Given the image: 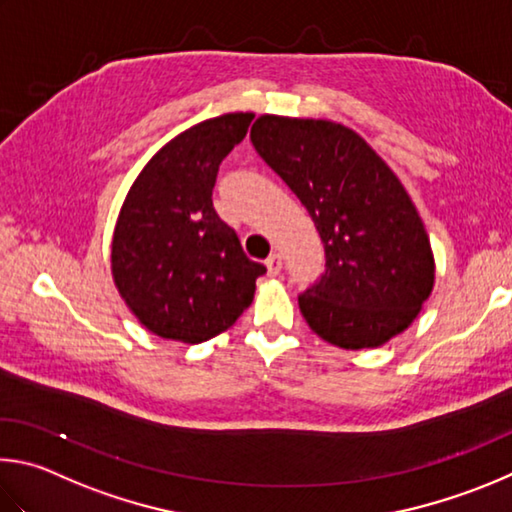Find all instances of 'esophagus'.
Listing matches in <instances>:
<instances>
[{
	"instance_id": "1",
	"label": "esophagus",
	"mask_w": 512,
	"mask_h": 512,
	"mask_svg": "<svg viewBox=\"0 0 512 512\" xmlns=\"http://www.w3.org/2000/svg\"><path fill=\"white\" fill-rule=\"evenodd\" d=\"M265 267H267V272H270V276H279L281 267H283L281 254H270V258L265 261Z\"/></svg>"
}]
</instances>
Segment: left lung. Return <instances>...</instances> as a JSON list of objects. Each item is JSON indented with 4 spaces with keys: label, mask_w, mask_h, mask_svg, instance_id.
Segmentation results:
<instances>
[{
    "label": "left lung",
    "mask_w": 512,
    "mask_h": 512,
    "mask_svg": "<svg viewBox=\"0 0 512 512\" xmlns=\"http://www.w3.org/2000/svg\"><path fill=\"white\" fill-rule=\"evenodd\" d=\"M251 143L306 206L326 274L299 297L324 342L360 351L407 330L434 290V251L407 188L360 134L326 119L263 114Z\"/></svg>",
    "instance_id": "1"
}]
</instances>
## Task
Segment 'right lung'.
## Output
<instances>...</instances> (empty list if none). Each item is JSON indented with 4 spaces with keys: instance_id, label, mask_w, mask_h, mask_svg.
I'll list each match as a JSON object with an SVG mask.
<instances>
[{
    "instance_id": "right-lung-1",
    "label": "right lung",
    "mask_w": 512,
    "mask_h": 512,
    "mask_svg": "<svg viewBox=\"0 0 512 512\" xmlns=\"http://www.w3.org/2000/svg\"><path fill=\"white\" fill-rule=\"evenodd\" d=\"M254 114L231 112L161 146L125 195L112 236V279L125 306L157 337L200 344L254 301L261 263L213 209L220 161Z\"/></svg>"
}]
</instances>
